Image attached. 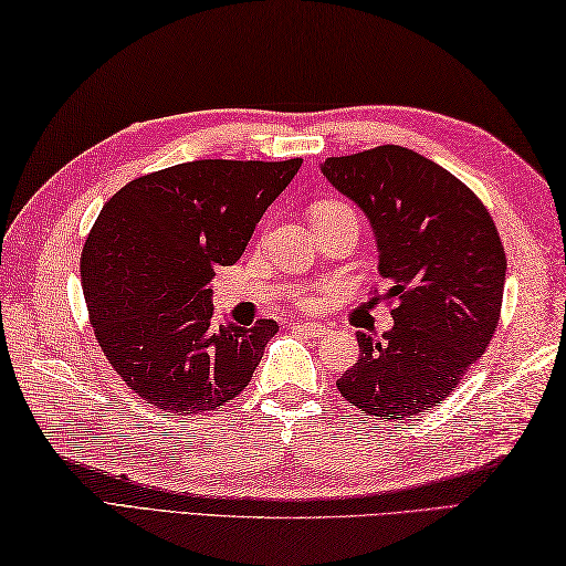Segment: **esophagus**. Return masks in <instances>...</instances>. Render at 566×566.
I'll use <instances>...</instances> for the list:
<instances>
[{"mask_svg":"<svg viewBox=\"0 0 566 566\" xmlns=\"http://www.w3.org/2000/svg\"><path fill=\"white\" fill-rule=\"evenodd\" d=\"M300 332L307 334V337H325V334L332 332V327L327 325H317V322H297L295 325Z\"/></svg>","mask_w":566,"mask_h":566,"instance_id":"obj_1","label":"esophagus"}]
</instances>
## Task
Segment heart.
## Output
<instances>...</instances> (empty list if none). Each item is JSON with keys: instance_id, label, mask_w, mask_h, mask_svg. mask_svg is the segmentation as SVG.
<instances>
[{"instance_id": "1", "label": "heart", "mask_w": 566, "mask_h": 566, "mask_svg": "<svg viewBox=\"0 0 566 566\" xmlns=\"http://www.w3.org/2000/svg\"><path fill=\"white\" fill-rule=\"evenodd\" d=\"M339 207H347V205H342V202H334V200L317 202V205H315V210H313V214H319V212H329V210H339ZM303 305H305V307H310V305H313V303H310V300H305Z\"/></svg>"}]
</instances>
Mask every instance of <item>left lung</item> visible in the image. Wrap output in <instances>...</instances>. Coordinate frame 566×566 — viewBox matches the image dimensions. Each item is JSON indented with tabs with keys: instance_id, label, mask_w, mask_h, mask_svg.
<instances>
[{
	"instance_id": "obj_1",
	"label": "left lung",
	"mask_w": 566,
	"mask_h": 566,
	"mask_svg": "<svg viewBox=\"0 0 566 566\" xmlns=\"http://www.w3.org/2000/svg\"><path fill=\"white\" fill-rule=\"evenodd\" d=\"M327 180L371 219L394 329L359 332V361L337 380L376 420L434 408L486 352L499 327L505 251L476 192L402 146L327 158Z\"/></svg>"
}]
</instances>
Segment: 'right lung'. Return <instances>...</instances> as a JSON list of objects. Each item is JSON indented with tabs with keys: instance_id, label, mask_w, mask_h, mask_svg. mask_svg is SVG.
<instances>
[{
	"instance_id": "1",
	"label": "right lung",
	"mask_w": 566,
	"mask_h": 566,
	"mask_svg": "<svg viewBox=\"0 0 566 566\" xmlns=\"http://www.w3.org/2000/svg\"><path fill=\"white\" fill-rule=\"evenodd\" d=\"M300 166L303 158L190 160L126 182L102 207L80 256L90 325L148 406L198 415L249 386L279 325L217 327L210 281L239 261Z\"/></svg>"
}]
</instances>
